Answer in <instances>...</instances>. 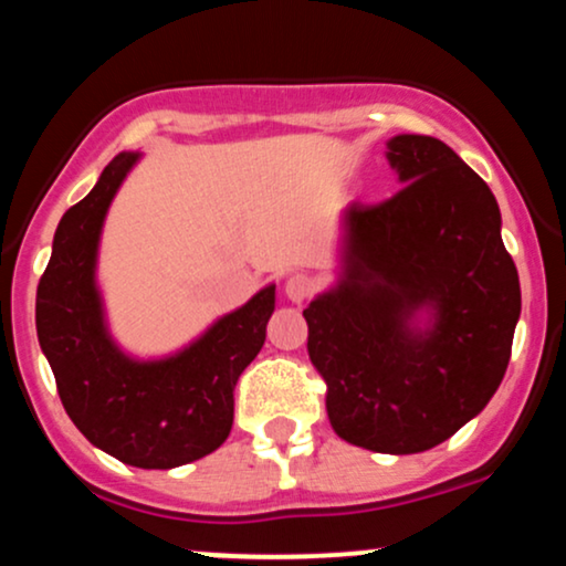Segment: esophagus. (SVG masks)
Here are the masks:
<instances>
[{
    "label": "esophagus",
    "mask_w": 566,
    "mask_h": 566,
    "mask_svg": "<svg viewBox=\"0 0 566 566\" xmlns=\"http://www.w3.org/2000/svg\"><path fill=\"white\" fill-rule=\"evenodd\" d=\"M316 282L308 274H292L287 282H284V295L290 297L292 303H303L314 295Z\"/></svg>",
    "instance_id": "34e87169"
}]
</instances>
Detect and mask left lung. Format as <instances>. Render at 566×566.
<instances>
[{
    "mask_svg": "<svg viewBox=\"0 0 566 566\" xmlns=\"http://www.w3.org/2000/svg\"><path fill=\"white\" fill-rule=\"evenodd\" d=\"M386 148L401 191L343 212L337 282L303 316L337 437L412 454L497 391L522 290L490 186L431 135H394Z\"/></svg>",
    "mask_w": 566,
    "mask_h": 566,
    "instance_id": "1",
    "label": "left lung"
}]
</instances>
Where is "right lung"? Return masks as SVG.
<instances>
[{
  "mask_svg": "<svg viewBox=\"0 0 566 566\" xmlns=\"http://www.w3.org/2000/svg\"><path fill=\"white\" fill-rule=\"evenodd\" d=\"M140 157L116 154L93 191L57 223L36 290V335L63 407L90 444L135 469H178L229 439L233 386L263 348L276 284H265L175 354H127L106 322L97 247L108 207Z\"/></svg>",
  "mask_w": 566,
  "mask_h": 566,
  "instance_id": "add662e5",
  "label": "right lung"
}]
</instances>
